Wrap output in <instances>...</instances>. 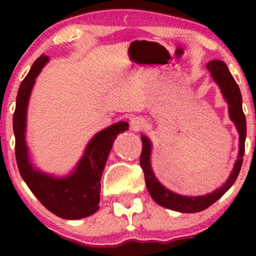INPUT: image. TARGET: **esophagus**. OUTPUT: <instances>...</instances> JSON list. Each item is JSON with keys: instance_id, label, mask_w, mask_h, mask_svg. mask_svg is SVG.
Here are the masks:
<instances>
[{"instance_id": "obj_1", "label": "esophagus", "mask_w": 256, "mask_h": 256, "mask_svg": "<svg viewBox=\"0 0 256 256\" xmlns=\"http://www.w3.org/2000/svg\"><path fill=\"white\" fill-rule=\"evenodd\" d=\"M144 124H146L144 120L140 116H135L130 120V127L132 130H140V129H141Z\"/></svg>"}]
</instances>
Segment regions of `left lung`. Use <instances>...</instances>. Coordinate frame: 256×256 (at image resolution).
Masks as SVG:
<instances>
[{"instance_id":"left-lung-1","label":"left lung","mask_w":256,"mask_h":256,"mask_svg":"<svg viewBox=\"0 0 256 256\" xmlns=\"http://www.w3.org/2000/svg\"><path fill=\"white\" fill-rule=\"evenodd\" d=\"M206 68L211 73L212 78L222 90L224 99L228 104L230 118L236 124L239 132V154L234 164V168L230 177L222 186L216 188L211 194L204 196H182L174 194L169 188H166L157 180L152 168V141L146 135L141 136L142 140V152L140 164L144 172L146 185L150 196L157 204L163 208L172 210V211L182 213H196L208 208L212 204L222 198L230 188L236 182L238 174L240 172L242 166V158L244 154V140H246V118L242 112V98H241L240 88L236 80L230 74L226 64L222 60H212L208 62Z\"/></svg>"}]
</instances>
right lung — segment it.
I'll use <instances>...</instances> for the list:
<instances>
[{"mask_svg":"<svg viewBox=\"0 0 256 256\" xmlns=\"http://www.w3.org/2000/svg\"><path fill=\"white\" fill-rule=\"evenodd\" d=\"M48 57L42 54L20 84L12 118L15 154L20 174L31 192L48 211L62 219L76 220L92 216L99 210L100 180L114 140L129 128L124 121L96 132L86 146L82 158L68 176L56 177L37 169L30 160L26 141V113L31 90Z\"/></svg>","mask_w":256,"mask_h":256,"instance_id":"right-lung-1","label":"right lung"}]
</instances>
